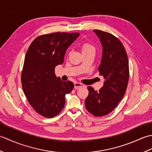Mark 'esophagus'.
I'll return each mask as SVG.
<instances>
[{"label": "esophagus", "instance_id": "esophagus-1", "mask_svg": "<svg viewBox=\"0 0 152 152\" xmlns=\"http://www.w3.org/2000/svg\"><path fill=\"white\" fill-rule=\"evenodd\" d=\"M82 87H83V85L82 84V83H78V82L74 83V89H78L80 88H82Z\"/></svg>", "mask_w": 152, "mask_h": 152}]
</instances>
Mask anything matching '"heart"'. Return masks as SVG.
<instances>
[{"label": "heart", "instance_id": "1", "mask_svg": "<svg viewBox=\"0 0 152 152\" xmlns=\"http://www.w3.org/2000/svg\"><path fill=\"white\" fill-rule=\"evenodd\" d=\"M95 48L93 46V45L90 44L89 43H85L82 46V53L85 52H89V51H92V52H95Z\"/></svg>", "mask_w": 152, "mask_h": 152}]
</instances>
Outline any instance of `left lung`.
<instances>
[{"instance_id": "left-lung-1", "label": "left lung", "mask_w": 152, "mask_h": 152, "mask_svg": "<svg viewBox=\"0 0 152 152\" xmlns=\"http://www.w3.org/2000/svg\"><path fill=\"white\" fill-rule=\"evenodd\" d=\"M93 32L102 46V57L98 69L105 81L99 91L88 87L89 95L85 100V106L91 114L101 117L114 110L124 97L129 78V69L127 52L121 41L109 33L100 30Z\"/></svg>"}]
</instances>
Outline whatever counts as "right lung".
<instances>
[{
  "mask_svg": "<svg viewBox=\"0 0 152 152\" xmlns=\"http://www.w3.org/2000/svg\"><path fill=\"white\" fill-rule=\"evenodd\" d=\"M80 33H54L41 35L32 42L25 55L21 84L28 102L38 114L51 118L59 114L65 104V95L74 85L55 74L63 64L66 50Z\"/></svg>",
  "mask_w": 152,
  "mask_h": 152,
  "instance_id": "1",
  "label": "right lung"
}]
</instances>
